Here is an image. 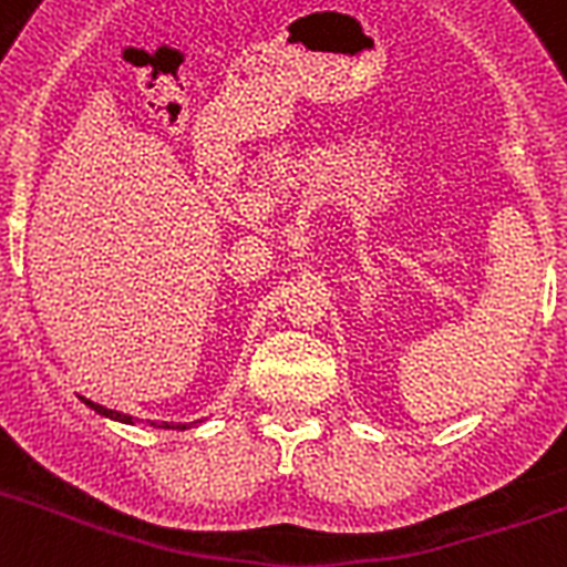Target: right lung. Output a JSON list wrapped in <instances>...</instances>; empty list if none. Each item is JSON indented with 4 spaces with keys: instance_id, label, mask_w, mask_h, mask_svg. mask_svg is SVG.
<instances>
[{
    "instance_id": "add662e5",
    "label": "right lung",
    "mask_w": 567,
    "mask_h": 567,
    "mask_svg": "<svg viewBox=\"0 0 567 567\" xmlns=\"http://www.w3.org/2000/svg\"><path fill=\"white\" fill-rule=\"evenodd\" d=\"M82 403H84V405H90V409H93V412H96V414H102V417L118 420V423H130V425L135 423V420L130 417V414L113 412V409H104V405L93 403V400H87V398H82ZM147 423H150V425H155V429H178V432H184V429H189V425H195V423H198V420H195V423H155V420H147Z\"/></svg>"
}]
</instances>
